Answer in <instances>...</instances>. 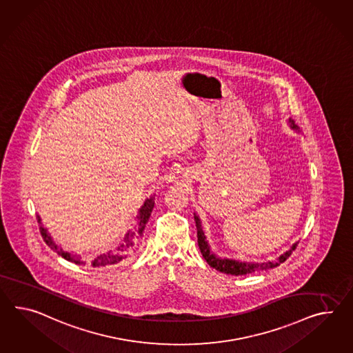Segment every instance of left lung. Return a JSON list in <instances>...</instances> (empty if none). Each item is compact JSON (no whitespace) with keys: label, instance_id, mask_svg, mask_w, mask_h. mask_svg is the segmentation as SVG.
<instances>
[{"label":"left lung","instance_id":"8db88e82","mask_svg":"<svg viewBox=\"0 0 353 353\" xmlns=\"http://www.w3.org/2000/svg\"><path fill=\"white\" fill-rule=\"evenodd\" d=\"M290 123V129L296 130L299 133V128L296 125V123L290 118L288 120ZM194 221H196V226H197V238H199V251L202 253L203 259L206 260L208 265L214 269H216L217 272H224V274H229V275H245V274H252L256 272H265L269 270L272 268H276L278 265H281V262L285 261L290 256V253L296 250V245L299 242L292 244L288 251L281 254L275 261H266V262H247L239 261V260H233V259H223L219 257L216 253L211 251V245L208 243V238L205 235V232L202 229V223L197 214H194Z\"/></svg>","mask_w":353,"mask_h":353}]
</instances>
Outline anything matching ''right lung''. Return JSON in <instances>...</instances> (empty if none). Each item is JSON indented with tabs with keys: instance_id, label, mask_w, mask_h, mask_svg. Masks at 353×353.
Returning <instances> with one entry per match:
<instances>
[{
	"instance_id": "1",
	"label": "right lung",
	"mask_w": 353,
	"mask_h": 353,
	"mask_svg": "<svg viewBox=\"0 0 353 353\" xmlns=\"http://www.w3.org/2000/svg\"><path fill=\"white\" fill-rule=\"evenodd\" d=\"M154 194L150 196L148 199H145L143 205L138 210L137 214V225H134L133 229H129L127 234L124 235V238L121 239V242L119 243L118 247L115 250H110L108 253H102V254H96L91 261H84L81 260V256H78L77 253L66 252L61 250L57 244L54 243V239L51 234L48 233V230L46 229L42 221H41V216L38 215L37 220L39 223V230L41 234L43 236L46 243L48 244V247H51L54 251L63 257L68 261L74 262L77 265H91L92 268H101V266H110V265H115L119 263L121 260L127 259L128 252L132 251L136 245L137 239H139L143 232H145V224L148 221V219L151 216V212L154 210Z\"/></svg>"
}]
</instances>
